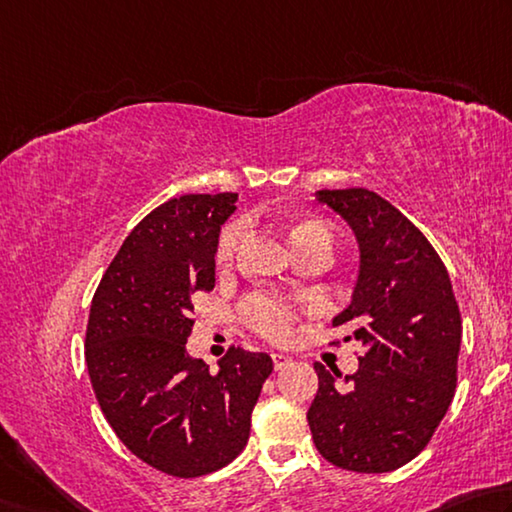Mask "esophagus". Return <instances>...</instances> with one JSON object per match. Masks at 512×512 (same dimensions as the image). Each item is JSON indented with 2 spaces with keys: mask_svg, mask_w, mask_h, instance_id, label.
Listing matches in <instances>:
<instances>
[{
  "mask_svg": "<svg viewBox=\"0 0 512 512\" xmlns=\"http://www.w3.org/2000/svg\"><path fill=\"white\" fill-rule=\"evenodd\" d=\"M272 362H274V369L281 371V369H288V366L292 364V357L285 353H272Z\"/></svg>",
  "mask_w": 512,
  "mask_h": 512,
  "instance_id": "esophagus-1",
  "label": "esophagus"
}]
</instances>
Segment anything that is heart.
I'll return each instance as SVG.
<instances>
[{"mask_svg": "<svg viewBox=\"0 0 512 512\" xmlns=\"http://www.w3.org/2000/svg\"><path fill=\"white\" fill-rule=\"evenodd\" d=\"M240 236H242V222L238 220L229 222L227 227L220 231L218 245H215V258H218L220 265L229 263L231 256L236 254ZM290 240L294 247L308 245V242H315V240H324L333 245V229H330L324 220L308 218L294 224ZM240 315L254 333L272 339V342H281V339L290 337L292 324L294 319H297V310H294L290 303L272 297V294L256 292V294H249V297L242 301Z\"/></svg>", "mask_w": 512, "mask_h": 512, "instance_id": "heart-1", "label": "heart"}]
</instances>
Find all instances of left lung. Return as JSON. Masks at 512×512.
Segmentation results:
<instances>
[{
	"label": "left lung",
	"mask_w": 512,
	"mask_h": 512,
	"mask_svg": "<svg viewBox=\"0 0 512 512\" xmlns=\"http://www.w3.org/2000/svg\"><path fill=\"white\" fill-rule=\"evenodd\" d=\"M317 200L342 215L360 242L353 303L333 326L355 328L346 339L362 342V357L346 378L315 364L312 441L342 470L391 472L425 450L454 398L459 303L432 242L391 202L366 188H324Z\"/></svg>",
	"instance_id": "8db88e82"
}]
</instances>
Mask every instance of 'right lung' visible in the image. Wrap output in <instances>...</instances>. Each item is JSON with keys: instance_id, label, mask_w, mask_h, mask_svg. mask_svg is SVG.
<instances>
[{"instance_id": "add662e5", "label": "right lung", "mask_w": 512, "mask_h": 512, "mask_svg": "<svg viewBox=\"0 0 512 512\" xmlns=\"http://www.w3.org/2000/svg\"><path fill=\"white\" fill-rule=\"evenodd\" d=\"M236 193H191L150 211L94 292L85 362L103 416L128 450L170 477L224 468L247 445L272 373L267 353L231 346L211 373L186 353L193 297L215 285L220 224Z\"/></svg>"}]
</instances>
